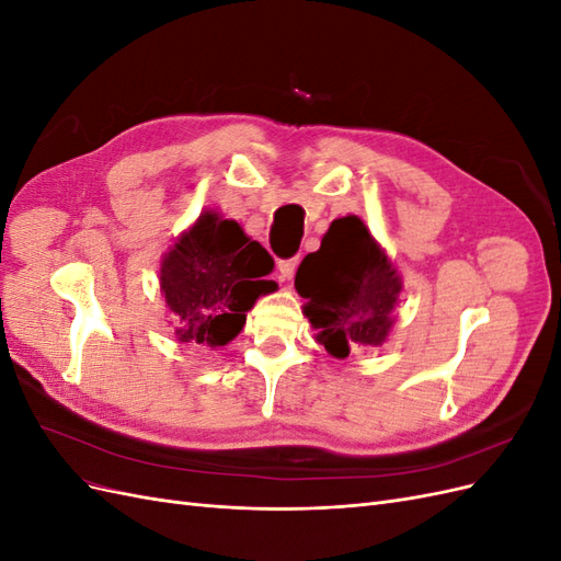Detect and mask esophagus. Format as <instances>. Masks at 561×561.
Returning <instances> with one entry per match:
<instances>
[{
    "label": "esophagus",
    "instance_id": "obj_1",
    "mask_svg": "<svg viewBox=\"0 0 561 561\" xmlns=\"http://www.w3.org/2000/svg\"><path fill=\"white\" fill-rule=\"evenodd\" d=\"M297 264H299V260H297V257L280 260V262H278V274H280V280H290V278L295 276Z\"/></svg>",
    "mask_w": 561,
    "mask_h": 561
}]
</instances>
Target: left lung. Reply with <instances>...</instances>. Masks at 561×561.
Wrapping results in <instances>:
<instances>
[{"instance_id": "obj_1", "label": "left lung", "mask_w": 561, "mask_h": 561, "mask_svg": "<svg viewBox=\"0 0 561 561\" xmlns=\"http://www.w3.org/2000/svg\"><path fill=\"white\" fill-rule=\"evenodd\" d=\"M295 287L307 299L304 316L318 330L316 339L334 358L381 346L402 290L393 264L358 217L334 219L320 250L299 264Z\"/></svg>"}]
</instances>
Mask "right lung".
Segmentation results:
<instances>
[{
	"instance_id": "add662e5",
	"label": "right lung",
	"mask_w": 561,
	"mask_h": 561,
	"mask_svg": "<svg viewBox=\"0 0 561 561\" xmlns=\"http://www.w3.org/2000/svg\"><path fill=\"white\" fill-rule=\"evenodd\" d=\"M271 268V254L233 219L201 215L161 264V290L180 342L229 344L254 299L276 290L274 280H264Z\"/></svg>"
}]
</instances>
